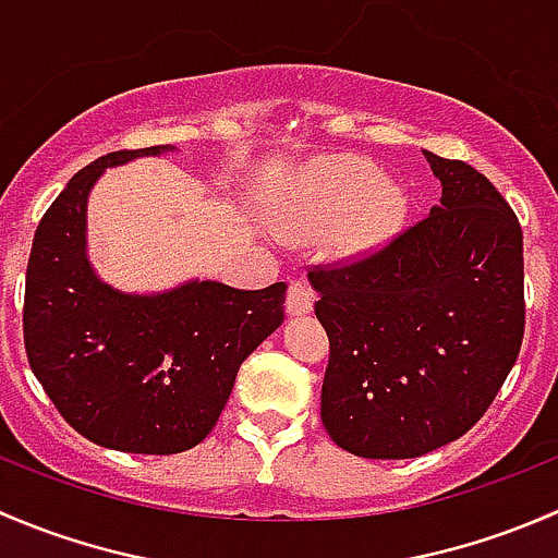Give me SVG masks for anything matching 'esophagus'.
<instances>
[{"label": "esophagus", "mask_w": 558, "mask_h": 558, "mask_svg": "<svg viewBox=\"0 0 558 558\" xmlns=\"http://www.w3.org/2000/svg\"><path fill=\"white\" fill-rule=\"evenodd\" d=\"M315 294L305 280H289V291H286V311L291 315H302L313 311Z\"/></svg>", "instance_id": "esophagus-1"}]
</instances>
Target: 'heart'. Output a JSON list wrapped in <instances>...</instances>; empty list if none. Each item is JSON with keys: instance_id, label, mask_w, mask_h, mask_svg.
Listing matches in <instances>:
<instances>
[{"instance_id": "b5f03b06", "label": "heart", "mask_w": 558, "mask_h": 558, "mask_svg": "<svg viewBox=\"0 0 558 558\" xmlns=\"http://www.w3.org/2000/svg\"><path fill=\"white\" fill-rule=\"evenodd\" d=\"M408 199L402 189L380 180V170L362 159H337L313 174L300 210L291 216L294 232L335 229L342 251H362L402 223Z\"/></svg>"}]
</instances>
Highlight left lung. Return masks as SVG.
Returning <instances> with one entry per match:
<instances>
[{
  "mask_svg": "<svg viewBox=\"0 0 558 558\" xmlns=\"http://www.w3.org/2000/svg\"><path fill=\"white\" fill-rule=\"evenodd\" d=\"M440 205L311 283L329 335L320 421L364 459H415L470 432L519 359L523 232L492 180L424 150Z\"/></svg>",
  "mask_w": 558,
  "mask_h": 558,
  "instance_id": "1",
  "label": "left lung"
}]
</instances>
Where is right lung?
<instances>
[{"instance_id": "1", "label": "right lung", "mask_w": 558, "mask_h": 558, "mask_svg": "<svg viewBox=\"0 0 558 558\" xmlns=\"http://www.w3.org/2000/svg\"><path fill=\"white\" fill-rule=\"evenodd\" d=\"M172 145L116 150L72 174L32 243L24 294L29 367L61 418L123 453H183L227 408L240 364L283 324L286 283L240 291L191 280L167 294L110 289L86 258V199L105 167Z\"/></svg>"}]
</instances>
